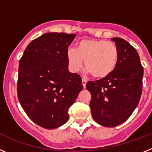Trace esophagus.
Segmentation results:
<instances>
[{"instance_id":"1","label":"esophagus","mask_w":152,"mask_h":152,"mask_svg":"<svg viewBox=\"0 0 152 152\" xmlns=\"http://www.w3.org/2000/svg\"><path fill=\"white\" fill-rule=\"evenodd\" d=\"M86 84H87V80L84 78H82V84H83V87H84V88H85Z\"/></svg>"}]
</instances>
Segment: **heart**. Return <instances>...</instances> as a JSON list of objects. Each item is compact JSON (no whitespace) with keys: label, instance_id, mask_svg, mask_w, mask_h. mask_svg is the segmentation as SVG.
Returning a JSON list of instances; mask_svg holds the SVG:
<instances>
[{"label":"heart","instance_id":"b5f03b06","mask_svg":"<svg viewBox=\"0 0 152 152\" xmlns=\"http://www.w3.org/2000/svg\"><path fill=\"white\" fill-rule=\"evenodd\" d=\"M118 58L119 49L116 44L103 39H82L76 44V49L67 51L71 72H79L84 60L86 72L98 79L107 77L115 69Z\"/></svg>","mask_w":152,"mask_h":152}]
</instances>
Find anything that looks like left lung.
<instances>
[{"mask_svg":"<svg viewBox=\"0 0 152 152\" xmlns=\"http://www.w3.org/2000/svg\"><path fill=\"white\" fill-rule=\"evenodd\" d=\"M112 40L119 49L116 68L107 77L86 84L91 94L93 118L106 127L126 122L136 108L142 91L143 67L138 52L123 39Z\"/></svg>","mask_w":152,"mask_h":152,"instance_id":"1","label":"left lung"}]
</instances>
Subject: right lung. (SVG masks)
Segmentation results:
<instances>
[{
    "label": "right lung",
    "instance_id": "1",
    "mask_svg": "<svg viewBox=\"0 0 152 152\" xmlns=\"http://www.w3.org/2000/svg\"><path fill=\"white\" fill-rule=\"evenodd\" d=\"M76 34L48 33L27 45L19 62L18 100L36 124L53 129L68 121L82 80L68 71L67 51Z\"/></svg>",
    "mask_w": 152,
    "mask_h": 152
}]
</instances>
